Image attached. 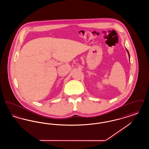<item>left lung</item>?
I'll return each mask as SVG.
<instances>
[{
    "instance_id": "obj_1",
    "label": "left lung",
    "mask_w": 149,
    "mask_h": 149,
    "mask_svg": "<svg viewBox=\"0 0 149 149\" xmlns=\"http://www.w3.org/2000/svg\"><path fill=\"white\" fill-rule=\"evenodd\" d=\"M126 50L127 51L128 54V56H129V58H130V54H129V52H128V51L127 49H126Z\"/></svg>"
}]
</instances>
